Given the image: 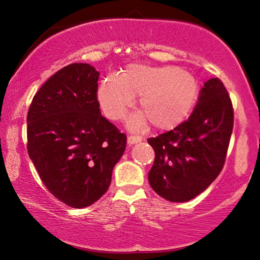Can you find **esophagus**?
Masks as SVG:
<instances>
[{
    "mask_svg": "<svg viewBox=\"0 0 260 260\" xmlns=\"http://www.w3.org/2000/svg\"><path fill=\"white\" fill-rule=\"evenodd\" d=\"M142 140L141 137H139V135H128V138H127V141L131 145H133V143H138Z\"/></svg>",
    "mask_w": 260,
    "mask_h": 260,
    "instance_id": "34e87169",
    "label": "esophagus"
}]
</instances>
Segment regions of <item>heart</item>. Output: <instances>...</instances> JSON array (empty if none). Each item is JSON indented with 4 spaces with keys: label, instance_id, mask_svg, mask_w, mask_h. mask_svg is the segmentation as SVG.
<instances>
[{
    "label": "heart",
    "instance_id": "1",
    "mask_svg": "<svg viewBox=\"0 0 260 260\" xmlns=\"http://www.w3.org/2000/svg\"><path fill=\"white\" fill-rule=\"evenodd\" d=\"M199 90L195 77L179 68L131 65L120 78L103 81L98 98L106 117L120 120L133 105V96H140L141 114L132 119L131 125L140 126L148 120L155 128L170 129L190 113Z\"/></svg>",
    "mask_w": 260,
    "mask_h": 260
}]
</instances>
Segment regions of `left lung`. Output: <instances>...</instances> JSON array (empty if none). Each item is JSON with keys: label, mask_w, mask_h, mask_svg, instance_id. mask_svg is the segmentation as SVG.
Masks as SVG:
<instances>
[{"label": "left lung", "mask_w": 260, "mask_h": 260, "mask_svg": "<svg viewBox=\"0 0 260 260\" xmlns=\"http://www.w3.org/2000/svg\"><path fill=\"white\" fill-rule=\"evenodd\" d=\"M232 129L229 93L220 79H209L190 117L147 140L155 152L148 174L153 190L170 202H187L200 195L222 172Z\"/></svg>", "instance_id": "left-lung-1"}]
</instances>
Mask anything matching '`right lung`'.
I'll use <instances>...</instances> for the list:
<instances>
[{
	"label": "right lung",
	"mask_w": 260,
	"mask_h": 260,
	"mask_svg": "<svg viewBox=\"0 0 260 260\" xmlns=\"http://www.w3.org/2000/svg\"><path fill=\"white\" fill-rule=\"evenodd\" d=\"M99 72L85 63L60 69L34 95L26 148L45 188L69 207L85 208L107 191L126 134L104 118Z\"/></svg>",
	"instance_id": "1"
}]
</instances>
